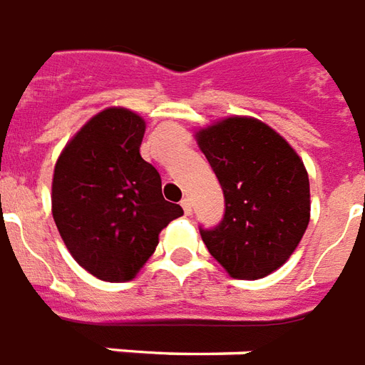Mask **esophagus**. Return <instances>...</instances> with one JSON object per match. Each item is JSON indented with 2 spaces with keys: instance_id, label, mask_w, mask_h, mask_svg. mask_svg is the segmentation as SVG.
<instances>
[{
  "instance_id": "34e87169",
  "label": "esophagus",
  "mask_w": 365,
  "mask_h": 365,
  "mask_svg": "<svg viewBox=\"0 0 365 365\" xmlns=\"http://www.w3.org/2000/svg\"><path fill=\"white\" fill-rule=\"evenodd\" d=\"M180 206H182V210H185L186 215L192 214V202H190V198H185V200L180 202Z\"/></svg>"
}]
</instances>
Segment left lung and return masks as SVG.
Here are the masks:
<instances>
[{"label":"left lung","mask_w":365,"mask_h":365,"mask_svg":"<svg viewBox=\"0 0 365 365\" xmlns=\"http://www.w3.org/2000/svg\"><path fill=\"white\" fill-rule=\"evenodd\" d=\"M225 198L223 220L200 227L230 276L259 280L280 268L309 223V177L280 134L257 118L231 116L196 134Z\"/></svg>","instance_id":"8db88e82"}]
</instances>
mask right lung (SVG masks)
I'll return each instance as SVG.
<instances>
[{
  "instance_id": "right-lung-1",
  "label": "right lung",
  "mask_w": 365,
  "mask_h": 365,
  "mask_svg": "<svg viewBox=\"0 0 365 365\" xmlns=\"http://www.w3.org/2000/svg\"><path fill=\"white\" fill-rule=\"evenodd\" d=\"M145 122L128 108L93 116L63 148L52 179V215L79 267L98 280L128 282L159 233L182 215L161 194V177L140 155Z\"/></svg>"
}]
</instances>
